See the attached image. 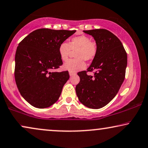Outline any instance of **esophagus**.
Segmentation results:
<instances>
[{
  "label": "esophagus",
  "instance_id": "34e87169",
  "mask_svg": "<svg viewBox=\"0 0 148 148\" xmlns=\"http://www.w3.org/2000/svg\"><path fill=\"white\" fill-rule=\"evenodd\" d=\"M76 75V73H74V72H69V75L70 77H72V76H74Z\"/></svg>",
  "mask_w": 148,
  "mask_h": 148
}]
</instances>
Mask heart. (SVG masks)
Segmentation results:
<instances>
[{
    "instance_id": "b5f03b06",
    "label": "heart",
    "mask_w": 148,
    "mask_h": 148,
    "mask_svg": "<svg viewBox=\"0 0 148 148\" xmlns=\"http://www.w3.org/2000/svg\"><path fill=\"white\" fill-rule=\"evenodd\" d=\"M71 51H75L74 56L76 58L66 61L63 64V69L69 72L76 73L85 69L84 60L90 61L95 57L97 46L95 42L91 41L87 36L72 38L68 43L63 42L59 45L58 53L61 60L66 61Z\"/></svg>"
}]
</instances>
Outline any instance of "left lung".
<instances>
[{"mask_svg":"<svg viewBox=\"0 0 148 148\" xmlns=\"http://www.w3.org/2000/svg\"><path fill=\"white\" fill-rule=\"evenodd\" d=\"M95 40L97 51L87 71H96L94 77L86 71L78 73L80 82L75 90L79 101L88 108L100 109L108 104L123 83L127 54L117 36L106 29L84 30Z\"/></svg>","mask_w":148,"mask_h":148,"instance_id":"8db88e82","label":"left lung"}]
</instances>
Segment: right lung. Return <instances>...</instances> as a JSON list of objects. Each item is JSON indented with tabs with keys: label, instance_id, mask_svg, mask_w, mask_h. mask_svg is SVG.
Listing matches in <instances>:
<instances>
[{
	"label": "right lung",
	"instance_id": "right-lung-1",
	"mask_svg": "<svg viewBox=\"0 0 148 148\" xmlns=\"http://www.w3.org/2000/svg\"><path fill=\"white\" fill-rule=\"evenodd\" d=\"M76 30L37 29L20 42L15 57V79L21 95L43 109L56 102L69 79L68 71L52 72L62 64L58 47Z\"/></svg>",
	"mask_w": 148,
	"mask_h": 148
}]
</instances>
